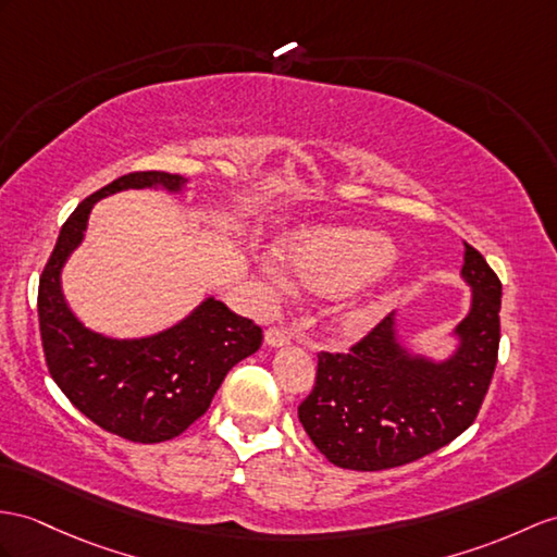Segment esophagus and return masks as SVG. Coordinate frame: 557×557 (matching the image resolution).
I'll return each mask as SVG.
<instances>
[{
	"label": "esophagus",
	"mask_w": 557,
	"mask_h": 557,
	"mask_svg": "<svg viewBox=\"0 0 557 557\" xmlns=\"http://www.w3.org/2000/svg\"><path fill=\"white\" fill-rule=\"evenodd\" d=\"M264 343H267L269 347H274V349L288 347V345H293V333L286 331V329H269V331L264 333Z\"/></svg>",
	"instance_id": "obj_1"
}]
</instances>
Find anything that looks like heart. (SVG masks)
I'll list each match as a JSON object with an SVG mask.
<instances>
[{
    "mask_svg": "<svg viewBox=\"0 0 557 557\" xmlns=\"http://www.w3.org/2000/svg\"><path fill=\"white\" fill-rule=\"evenodd\" d=\"M283 260L305 288L333 295L331 329L355 341L383 319L401 269L389 264L392 240L373 228L323 226L297 232L283 240ZM264 274L276 288H288V276L274 260Z\"/></svg>",
    "mask_w": 557,
    "mask_h": 557,
    "instance_id": "1",
    "label": "heart"
}]
</instances>
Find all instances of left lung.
<instances>
[{"label": "left lung", "instance_id": "obj_1", "mask_svg": "<svg viewBox=\"0 0 557 557\" xmlns=\"http://www.w3.org/2000/svg\"><path fill=\"white\" fill-rule=\"evenodd\" d=\"M466 317L446 357L404 343L389 314L349 355H321L314 389L297 406L309 440L337 468L387 470L423 458L472 425L496 369L500 281L466 243Z\"/></svg>", "mask_w": 557, "mask_h": 557}]
</instances>
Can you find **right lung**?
<instances>
[{"label":"right lung","mask_w":557,"mask_h":557,"mask_svg":"<svg viewBox=\"0 0 557 557\" xmlns=\"http://www.w3.org/2000/svg\"><path fill=\"white\" fill-rule=\"evenodd\" d=\"M129 188L180 196L188 180L170 172H134L85 198L63 224L39 278V333L49 373L91 423L141 444L168 442L208 411L224 375L262 345V329L206 297L165 331L111 337L91 331L67 305L61 276L83 246L94 206Z\"/></svg>","instance_id":"right-lung-1"}]
</instances>
